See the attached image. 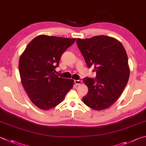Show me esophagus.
Segmentation results:
<instances>
[{
	"instance_id": "obj_1",
	"label": "esophagus",
	"mask_w": 146,
	"mask_h": 146,
	"mask_svg": "<svg viewBox=\"0 0 146 146\" xmlns=\"http://www.w3.org/2000/svg\"><path fill=\"white\" fill-rule=\"evenodd\" d=\"M74 82H75V84L76 85H80L82 84V82L80 80H74Z\"/></svg>"
}]
</instances>
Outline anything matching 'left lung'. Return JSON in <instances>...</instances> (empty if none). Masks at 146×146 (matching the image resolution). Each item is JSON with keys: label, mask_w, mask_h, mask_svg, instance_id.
I'll return each instance as SVG.
<instances>
[{"label": "left lung", "mask_w": 146, "mask_h": 146, "mask_svg": "<svg viewBox=\"0 0 146 146\" xmlns=\"http://www.w3.org/2000/svg\"><path fill=\"white\" fill-rule=\"evenodd\" d=\"M76 43L87 67L94 68L95 78L86 77L88 92L83 97L87 106L96 110L110 107L128 83L129 69L126 50L117 39L102 35L77 39Z\"/></svg>", "instance_id": "8db88e82"}]
</instances>
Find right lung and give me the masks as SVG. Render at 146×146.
<instances>
[{
    "instance_id": "obj_1",
    "label": "right lung",
    "mask_w": 146,
    "mask_h": 146,
    "mask_svg": "<svg viewBox=\"0 0 146 146\" xmlns=\"http://www.w3.org/2000/svg\"><path fill=\"white\" fill-rule=\"evenodd\" d=\"M76 39L40 35L26 47L19 60L21 81L31 102L43 110L61 103L73 86L72 79L59 77L55 69Z\"/></svg>"
}]
</instances>
